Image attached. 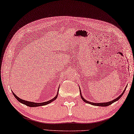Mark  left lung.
<instances>
[{
    "mask_svg": "<svg viewBox=\"0 0 134 134\" xmlns=\"http://www.w3.org/2000/svg\"><path fill=\"white\" fill-rule=\"evenodd\" d=\"M126 88H127V86L125 87V89L123 90V92H122V93L121 94H120V95L118 98H116V99H113V100H111V101H110V102H103V103H94V102H89V101H87V100H86V99H85L84 98L82 97V94H81V89H80V96H81V98H82V99L85 102H86V103H89V104H90V105H94V106H101V107H106V106H109V105H111V104H112V103H113L114 102H116V101L118 100L120 98V97H122V96L123 95V94H124V93H125V90H126Z\"/></svg>",
    "mask_w": 134,
    "mask_h": 134,
    "instance_id": "obj_1",
    "label": "left lung"
}]
</instances>
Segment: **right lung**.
Instances as JSON below:
<instances>
[{"instance_id": "add662e5", "label": "right lung", "mask_w": 134, "mask_h": 134, "mask_svg": "<svg viewBox=\"0 0 134 134\" xmlns=\"http://www.w3.org/2000/svg\"><path fill=\"white\" fill-rule=\"evenodd\" d=\"M60 87V86H59ZM59 87H58V90H57V93L56 94V96H55L53 98H52V99L47 101V102H41V103H36V102H29V101H27V100H25L22 99H20V98L18 97L17 96H16V94H15V93L12 92L13 95L14 96V97H15V98L17 99L19 102H20V103L24 104V105L28 106L29 107H37V106H44V105H47L48 104H49L50 103H51L52 102H53L54 100H56V98L58 97V91H59Z\"/></svg>"}]
</instances>
